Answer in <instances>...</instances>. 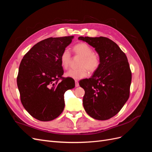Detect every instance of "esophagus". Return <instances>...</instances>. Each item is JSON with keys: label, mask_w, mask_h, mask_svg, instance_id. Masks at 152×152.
<instances>
[{"label": "esophagus", "mask_w": 152, "mask_h": 152, "mask_svg": "<svg viewBox=\"0 0 152 152\" xmlns=\"http://www.w3.org/2000/svg\"><path fill=\"white\" fill-rule=\"evenodd\" d=\"M75 87H79V82H78V80H75Z\"/></svg>", "instance_id": "1"}]
</instances>
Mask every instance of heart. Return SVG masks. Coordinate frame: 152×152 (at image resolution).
<instances>
[{
    "label": "heart",
    "mask_w": 152,
    "mask_h": 152,
    "mask_svg": "<svg viewBox=\"0 0 152 152\" xmlns=\"http://www.w3.org/2000/svg\"><path fill=\"white\" fill-rule=\"evenodd\" d=\"M72 50L76 56L81 57L79 63V68L72 69L65 73L67 77L74 80H79L88 75V71L93 73L98 68L100 59L98 54L93 53V49L89 44L80 42L75 44ZM71 55L68 50H64L60 56L61 65L64 69H67L71 63ZM88 70L87 71V70Z\"/></svg>",
    "instance_id": "b5f03b06"
}]
</instances>
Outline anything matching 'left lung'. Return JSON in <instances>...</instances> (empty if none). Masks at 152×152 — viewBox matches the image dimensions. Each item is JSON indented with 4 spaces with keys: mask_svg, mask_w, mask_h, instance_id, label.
I'll use <instances>...</instances> for the list:
<instances>
[{
    "mask_svg": "<svg viewBox=\"0 0 152 152\" xmlns=\"http://www.w3.org/2000/svg\"><path fill=\"white\" fill-rule=\"evenodd\" d=\"M79 40L94 48L100 59L93 75L79 82L85 91L84 108L92 118L108 120L120 112L129 97L132 75L127 56L108 38L79 37Z\"/></svg>",
    "mask_w": 152,
    "mask_h": 152,
    "instance_id": "1",
    "label": "left lung"
}]
</instances>
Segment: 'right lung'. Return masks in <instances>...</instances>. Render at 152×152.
Instances as JSON below:
<instances>
[{"mask_svg": "<svg viewBox=\"0 0 152 152\" xmlns=\"http://www.w3.org/2000/svg\"><path fill=\"white\" fill-rule=\"evenodd\" d=\"M73 38L44 39L34 45L21 61L17 77L21 102L26 111L39 121L57 118L65 108L64 94L74 88V80L62 77L64 71L60 63L61 54Z\"/></svg>", "mask_w": 152, "mask_h": 152, "instance_id": "1", "label": "right lung"}]
</instances>
